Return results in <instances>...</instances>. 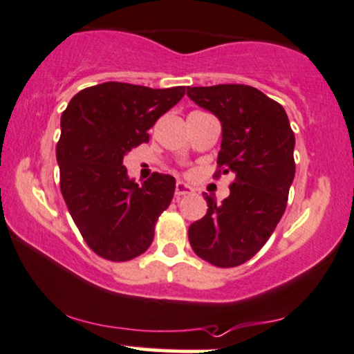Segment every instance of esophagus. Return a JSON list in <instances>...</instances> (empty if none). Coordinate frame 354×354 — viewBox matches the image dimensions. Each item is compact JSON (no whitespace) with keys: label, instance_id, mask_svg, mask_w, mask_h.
<instances>
[{"label":"esophagus","instance_id":"34e87169","mask_svg":"<svg viewBox=\"0 0 354 354\" xmlns=\"http://www.w3.org/2000/svg\"><path fill=\"white\" fill-rule=\"evenodd\" d=\"M193 193H194V189L191 188L189 185H186V183H183V181L176 183V189H174V196H176V198H183V196L193 194Z\"/></svg>","mask_w":354,"mask_h":354}]
</instances>
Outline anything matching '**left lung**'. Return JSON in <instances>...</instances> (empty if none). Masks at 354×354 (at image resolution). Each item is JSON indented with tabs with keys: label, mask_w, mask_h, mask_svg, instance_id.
Listing matches in <instances>:
<instances>
[{
	"label": "left lung",
	"mask_w": 354,
	"mask_h": 354,
	"mask_svg": "<svg viewBox=\"0 0 354 354\" xmlns=\"http://www.w3.org/2000/svg\"><path fill=\"white\" fill-rule=\"evenodd\" d=\"M186 93L223 125L214 176L236 174L221 204L204 193L207 212L189 225V244L212 266L237 267L262 249L282 219L295 176V135L282 105L250 85L188 87Z\"/></svg>",
	"instance_id": "1"
}]
</instances>
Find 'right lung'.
<instances>
[{
	"instance_id": "1",
	"label": "right lung",
	"mask_w": 354,
	"mask_h": 354,
	"mask_svg": "<svg viewBox=\"0 0 354 354\" xmlns=\"http://www.w3.org/2000/svg\"><path fill=\"white\" fill-rule=\"evenodd\" d=\"M185 92L105 82L75 93L64 110L55 147L61 193L84 241L107 261L143 254L171 203L173 176L153 173L138 186L127 174L123 156L150 140L148 130Z\"/></svg>"
}]
</instances>
